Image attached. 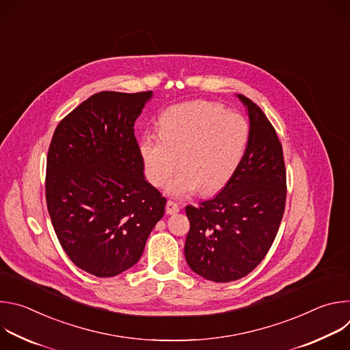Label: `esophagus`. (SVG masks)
I'll use <instances>...</instances> for the list:
<instances>
[{
	"label": "esophagus",
	"instance_id": "esophagus-1",
	"mask_svg": "<svg viewBox=\"0 0 350 350\" xmlns=\"http://www.w3.org/2000/svg\"><path fill=\"white\" fill-rule=\"evenodd\" d=\"M178 211H180V206H178L176 202L167 201V204H166V213H167V215H174V213H177Z\"/></svg>",
	"mask_w": 350,
	"mask_h": 350
}]
</instances>
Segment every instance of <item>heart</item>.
<instances>
[{
  "label": "heart",
  "mask_w": 350,
  "mask_h": 350,
  "mask_svg": "<svg viewBox=\"0 0 350 350\" xmlns=\"http://www.w3.org/2000/svg\"><path fill=\"white\" fill-rule=\"evenodd\" d=\"M249 142V124L215 103L196 101L166 111L159 135L139 139V157L148 181L172 196L185 198L198 191L206 195L223 189L238 170Z\"/></svg>",
  "instance_id": "obj_1"
}]
</instances>
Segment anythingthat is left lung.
Wrapping results in <instances>:
<instances>
[{
	"instance_id": "8db88e82",
	"label": "left lung",
	"mask_w": 350,
	"mask_h": 350,
	"mask_svg": "<svg viewBox=\"0 0 350 350\" xmlns=\"http://www.w3.org/2000/svg\"><path fill=\"white\" fill-rule=\"evenodd\" d=\"M238 98L249 116L245 157L215 198L185 206V260L192 271L215 282L239 280L265 259L285 209L282 145L263 111L249 98Z\"/></svg>"
}]
</instances>
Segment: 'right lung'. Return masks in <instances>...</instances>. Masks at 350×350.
Returning <instances> with one entry per match:
<instances>
[{
	"label": "right lung",
	"instance_id": "obj_1",
	"mask_svg": "<svg viewBox=\"0 0 350 350\" xmlns=\"http://www.w3.org/2000/svg\"><path fill=\"white\" fill-rule=\"evenodd\" d=\"M152 91H101L57 126L46 157L45 199L69 259L95 277L133 267L165 215L145 180L134 123Z\"/></svg>",
	"mask_w": 350,
	"mask_h": 350
}]
</instances>
